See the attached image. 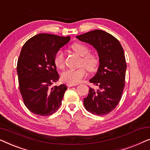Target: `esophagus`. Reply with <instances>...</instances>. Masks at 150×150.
<instances>
[{"label": "esophagus", "instance_id": "34e87169", "mask_svg": "<svg viewBox=\"0 0 150 150\" xmlns=\"http://www.w3.org/2000/svg\"><path fill=\"white\" fill-rule=\"evenodd\" d=\"M76 85H74V84H67V87H74V86H76Z\"/></svg>", "mask_w": 150, "mask_h": 150}]
</instances>
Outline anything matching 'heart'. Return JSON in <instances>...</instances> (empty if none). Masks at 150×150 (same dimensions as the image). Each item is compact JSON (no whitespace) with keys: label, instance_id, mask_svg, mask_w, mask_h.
I'll use <instances>...</instances> for the list:
<instances>
[{"label":"heart","instance_id":"obj_1","mask_svg":"<svg viewBox=\"0 0 150 150\" xmlns=\"http://www.w3.org/2000/svg\"><path fill=\"white\" fill-rule=\"evenodd\" d=\"M74 52L81 57L79 68L69 69L61 74V80L67 84H78L85 76L86 69L89 72H94L97 70L100 64V59L97 55L91 54L89 48L81 43H74L71 46ZM54 64L59 69L65 67V57L62 50H59L54 58Z\"/></svg>","mask_w":150,"mask_h":150}]
</instances>
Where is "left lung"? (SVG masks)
Returning <instances> with one entry per match:
<instances>
[{
  "instance_id": "obj_1",
  "label": "left lung",
  "mask_w": 150,
  "mask_h": 150,
  "mask_svg": "<svg viewBox=\"0 0 150 150\" xmlns=\"http://www.w3.org/2000/svg\"><path fill=\"white\" fill-rule=\"evenodd\" d=\"M76 38L92 45L100 59L97 73L89 80L98 89L89 87L84 106L92 114L104 115L113 110L122 98L126 69L124 49L118 40L102 30L87 32Z\"/></svg>"
}]
</instances>
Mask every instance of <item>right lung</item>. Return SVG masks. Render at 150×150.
<instances>
[{"label": "right lung", "mask_w": 150, "mask_h": 150, "mask_svg": "<svg viewBox=\"0 0 150 150\" xmlns=\"http://www.w3.org/2000/svg\"><path fill=\"white\" fill-rule=\"evenodd\" d=\"M69 40V36L40 33L22 47L17 63L19 89L24 104L33 113L48 116L60 107L67 87H52L59 79L54 58Z\"/></svg>", "instance_id": "add662e5"}]
</instances>
